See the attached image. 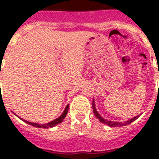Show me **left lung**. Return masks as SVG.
Masks as SVG:
<instances>
[{
    "label": "left lung",
    "mask_w": 159,
    "mask_h": 159,
    "mask_svg": "<svg viewBox=\"0 0 159 159\" xmlns=\"http://www.w3.org/2000/svg\"><path fill=\"white\" fill-rule=\"evenodd\" d=\"M158 74H159V71H158ZM93 112H94V115H95V117L99 119V121L101 122V123H104V124H107L109 127H123V126H126L129 124V123H133V121H135V120L139 117V116H137V117H133L132 119H129L128 121H126L124 123H119V122H112V121H107V119H104L103 117H102L101 115L99 114L98 111H97V109L95 107V103H94V101H93Z\"/></svg>",
    "instance_id": "1"
}]
</instances>
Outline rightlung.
<instances>
[{
    "label": "right lung",
    "instance_id": "1",
    "mask_svg": "<svg viewBox=\"0 0 159 159\" xmlns=\"http://www.w3.org/2000/svg\"><path fill=\"white\" fill-rule=\"evenodd\" d=\"M1 74V73H0ZM68 108H69V105H67V106L66 107V108H65V110L63 111V112H62V114L61 115L60 117H57V118H56L55 120H53V121H52V122H50V123H45V124H39V123H31V122H28V121H26V120H23L22 118H20V117H19V118H20L21 120H23L25 123H28V124H30V125L33 126V127H36V128H52V127H55L56 125H57V124H59V123H61L62 121H63V119L65 118V117L66 116V114H67V112H68Z\"/></svg>",
    "mask_w": 159,
    "mask_h": 159
}]
</instances>
